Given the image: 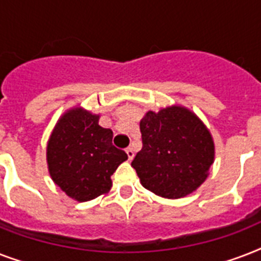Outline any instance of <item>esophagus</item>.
Listing matches in <instances>:
<instances>
[{
    "label": "esophagus",
    "instance_id": "1",
    "mask_svg": "<svg viewBox=\"0 0 261 261\" xmlns=\"http://www.w3.org/2000/svg\"><path fill=\"white\" fill-rule=\"evenodd\" d=\"M126 153H127V157H128V160H130V161L134 159V151H133V149H131V147H127Z\"/></svg>",
    "mask_w": 261,
    "mask_h": 261
}]
</instances>
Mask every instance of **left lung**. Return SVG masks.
<instances>
[{
	"instance_id": "left-lung-1",
	"label": "left lung",
	"mask_w": 261,
	"mask_h": 261,
	"mask_svg": "<svg viewBox=\"0 0 261 261\" xmlns=\"http://www.w3.org/2000/svg\"><path fill=\"white\" fill-rule=\"evenodd\" d=\"M142 149L133 168L145 188L168 199L194 192L214 161V142L204 124L186 108L149 111L139 123Z\"/></svg>"
}]
</instances>
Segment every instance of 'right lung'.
I'll use <instances>...</instances> for the list:
<instances>
[{"label":"right lung","instance_id":"1","mask_svg":"<svg viewBox=\"0 0 261 261\" xmlns=\"http://www.w3.org/2000/svg\"><path fill=\"white\" fill-rule=\"evenodd\" d=\"M112 131L98 126V116L71 110L55 126L47 146V163L53 180L70 198L87 202L112 186L111 176L126 151L112 145Z\"/></svg>","mask_w":261,"mask_h":261}]
</instances>
